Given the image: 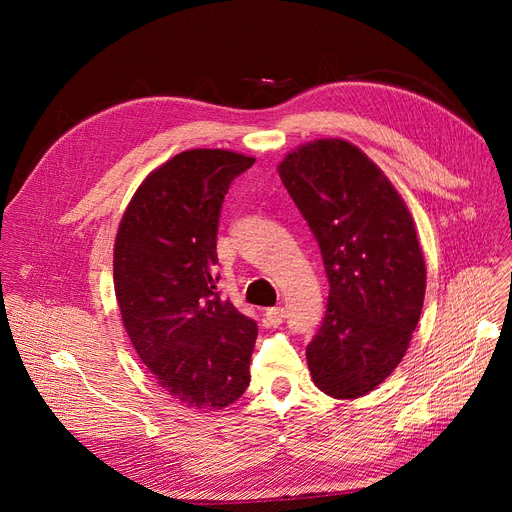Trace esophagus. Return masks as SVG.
I'll return each mask as SVG.
<instances>
[{"mask_svg": "<svg viewBox=\"0 0 512 512\" xmlns=\"http://www.w3.org/2000/svg\"><path fill=\"white\" fill-rule=\"evenodd\" d=\"M284 317H286V309L284 307H272V309L265 311V319L270 321V326H280L282 321H284Z\"/></svg>", "mask_w": 512, "mask_h": 512, "instance_id": "obj_1", "label": "esophagus"}]
</instances>
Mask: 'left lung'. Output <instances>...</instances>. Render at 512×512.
<instances>
[{"label": "left lung", "mask_w": 512, "mask_h": 512, "mask_svg": "<svg viewBox=\"0 0 512 512\" xmlns=\"http://www.w3.org/2000/svg\"><path fill=\"white\" fill-rule=\"evenodd\" d=\"M278 174L330 282L324 324L307 346L313 384L332 398H361L407 355L421 315L427 270L415 220L388 176L344 139L292 149Z\"/></svg>", "instance_id": "obj_1"}]
</instances>
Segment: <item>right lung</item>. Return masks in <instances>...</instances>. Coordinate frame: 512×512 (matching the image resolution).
Here are the masks:
<instances>
[{
    "mask_svg": "<svg viewBox=\"0 0 512 512\" xmlns=\"http://www.w3.org/2000/svg\"><path fill=\"white\" fill-rule=\"evenodd\" d=\"M255 157L191 149L132 195L114 245L124 330L159 388L180 405L220 411L245 394L257 324L215 292L220 209Z\"/></svg>",
    "mask_w": 512,
    "mask_h": 512,
    "instance_id": "right-lung-1",
    "label": "right lung"
}]
</instances>
